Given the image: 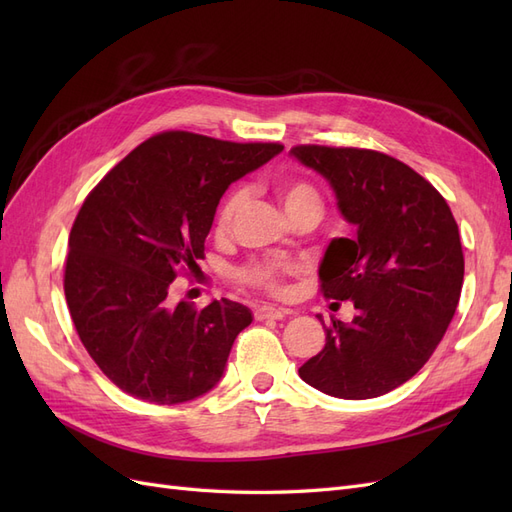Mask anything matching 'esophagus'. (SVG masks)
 <instances>
[{"mask_svg": "<svg viewBox=\"0 0 512 512\" xmlns=\"http://www.w3.org/2000/svg\"><path fill=\"white\" fill-rule=\"evenodd\" d=\"M288 312L282 307H273V305H260L254 309V318L256 320H282Z\"/></svg>", "mask_w": 512, "mask_h": 512, "instance_id": "34e87169", "label": "esophagus"}]
</instances>
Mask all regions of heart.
I'll return each mask as SVG.
<instances>
[{"mask_svg": "<svg viewBox=\"0 0 512 512\" xmlns=\"http://www.w3.org/2000/svg\"><path fill=\"white\" fill-rule=\"evenodd\" d=\"M277 196H280V203L286 211L288 218H294L299 213H314L316 218H320L322 213V198L318 190L312 183H307L303 179H288L277 185ZM247 188H237L232 190L218 215V226L222 230L230 228L235 224V220L241 215V211L247 205ZM299 273V265L286 260H254L247 262L245 267L237 271L239 282L250 286L254 290L267 292V294H282L286 288V280L292 275Z\"/></svg>", "mask_w": 512, "mask_h": 512, "instance_id": "heart-1", "label": "heart"}]
</instances>
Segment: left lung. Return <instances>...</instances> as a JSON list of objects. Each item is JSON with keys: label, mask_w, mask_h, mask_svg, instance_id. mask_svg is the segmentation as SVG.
I'll return each instance as SVG.
<instances>
[{"label": "left lung", "mask_w": 512, "mask_h": 512, "mask_svg": "<svg viewBox=\"0 0 512 512\" xmlns=\"http://www.w3.org/2000/svg\"><path fill=\"white\" fill-rule=\"evenodd\" d=\"M290 156L331 183L356 228L354 239L329 243L318 269L324 297L352 301L356 316L324 327V348L299 376L339 399L380 397L429 361L455 316L463 284L457 222L427 179L386 153L297 145Z\"/></svg>", "instance_id": "obj_1"}]
</instances>
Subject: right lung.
I'll return each instance as SVG.
<instances>
[{"mask_svg": "<svg viewBox=\"0 0 512 512\" xmlns=\"http://www.w3.org/2000/svg\"><path fill=\"white\" fill-rule=\"evenodd\" d=\"M282 149L170 130L138 145L85 198L64 292L85 350L123 393L173 406L220 382L252 312L228 299L173 307L168 288L205 258L228 185Z\"/></svg>", "mask_w": 512, "mask_h": 512, "instance_id": "add662e5", "label": "right lung"}]
</instances>
